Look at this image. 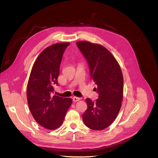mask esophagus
Returning a JSON list of instances; mask_svg holds the SVG:
<instances>
[{
	"mask_svg": "<svg viewBox=\"0 0 158 158\" xmlns=\"http://www.w3.org/2000/svg\"><path fill=\"white\" fill-rule=\"evenodd\" d=\"M73 102H78V101H80V98H78V97H73Z\"/></svg>",
	"mask_w": 158,
	"mask_h": 158,
	"instance_id": "1",
	"label": "esophagus"
}]
</instances>
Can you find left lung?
<instances>
[{"label": "left lung", "mask_w": 158, "mask_h": 158, "mask_svg": "<svg viewBox=\"0 0 158 158\" xmlns=\"http://www.w3.org/2000/svg\"><path fill=\"white\" fill-rule=\"evenodd\" d=\"M76 45L87 60L90 79L98 85V99H85L88 109L82 114L84 124L101 131L111 125L120 111L123 97V77L120 66L106 48L88 41Z\"/></svg>", "instance_id": "1"}]
</instances>
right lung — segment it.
<instances>
[{
  "instance_id": "right-lung-1",
  "label": "right lung",
  "mask_w": 158,
  "mask_h": 158,
  "mask_svg": "<svg viewBox=\"0 0 158 158\" xmlns=\"http://www.w3.org/2000/svg\"><path fill=\"white\" fill-rule=\"evenodd\" d=\"M69 43H59L43 51L33 64L27 86V99L35 121L49 130L59 128L72 103L71 98L53 95L65 49Z\"/></svg>"
}]
</instances>
